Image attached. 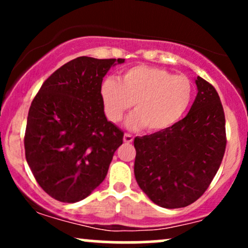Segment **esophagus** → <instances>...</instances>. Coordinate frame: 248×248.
<instances>
[{
	"label": "esophagus",
	"mask_w": 248,
	"mask_h": 248,
	"mask_svg": "<svg viewBox=\"0 0 248 248\" xmlns=\"http://www.w3.org/2000/svg\"><path fill=\"white\" fill-rule=\"evenodd\" d=\"M134 140L133 135H130V134H124V142H126V143H132Z\"/></svg>",
	"instance_id": "obj_1"
}]
</instances>
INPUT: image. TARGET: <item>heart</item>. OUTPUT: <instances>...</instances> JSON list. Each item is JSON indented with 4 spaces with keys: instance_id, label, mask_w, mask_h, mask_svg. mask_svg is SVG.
<instances>
[{
    "instance_id": "1",
    "label": "heart",
    "mask_w": 248,
    "mask_h": 248,
    "mask_svg": "<svg viewBox=\"0 0 248 248\" xmlns=\"http://www.w3.org/2000/svg\"><path fill=\"white\" fill-rule=\"evenodd\" d=\"M100 95L108 120L119 122L134 105L135 112L127 119V127H144L155 133L181 120L191 102L192 84L186 76L139 65L122 72L119 80L105 79Z\"/></svg>"
}]
</instances>
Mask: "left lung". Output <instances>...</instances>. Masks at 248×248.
<instances>
[{
    "label": "left lung",
    "instance_id": "left-lung-1",
    "mask_svg": "<svg viewBox=\"0 0 248 248\" xmlns=\"http://www.w3.org/2000/svg\"><path fill=\"white\" fill-rule=\"evenodd\" d=\"M189 113L172 127L134 140V173L150 201L166 209L192 204L206 191L226 148L225 114L217 91L201 77Z\"/></svg>",
    "mask_w": 248,
    "mask_h": 248
}]
</instances>
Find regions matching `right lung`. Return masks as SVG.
<instances>
[{
	"label": "right lung",
	"mask_w": 248,
	"mask_h": 248,
	"mask_svg": "<svg viewBox=\"0 0 248 248\" xmlns=\"http://www.w3.org/2000/svg\"><path fill=\"white\" fill-rule=\"evenodd\" d=\"M124 62L78 57L43 82L31 102L25 158L37 183L57 201L76 203L91 195L124 142L100 95L102 78Z\"/></svg>",
	"instance_id": "right-lung-1"
}]
</instances>
